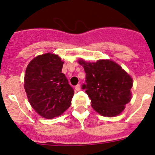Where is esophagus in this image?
Segmentation results:
<instances>
[{
    "label": "esophagus",
    "instance_id": "1",
    "mask_svg": "<svg viewBox=\"0 0 155 155\" xmlns=\"http://www.w3.org/2000/svg\"><path fill=\"white\" fill-rule=\"evenodd\" d=\"M75 90H76V91H79L81 90V86L79 85V84H77V85L75 87Z\"/></svg>",
    "mask_w": 155,
    "mask_h": 155
}]
</instances>
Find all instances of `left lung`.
Returning a JSON list of instances; mask_svg holds the SVG:
<instances>
[{
  "mask_svg": "<svg viewBox=\"0 0 155 155\" xmlns=\"http://www.w3.org/2000/svg\"><path fill=\"white\" fill-rule=\"evenodd\" d=\"M78 62L86 73L87 84L83 89H86L93 110L105 117L120 115L132 98L130 75L112 59L87 62L80 59Z\"/></svg>",
  "mask_w": 155,
  "mask_h": 155,
  "instance_id": "left-lung-1",
  "label": "left lung"
}]
</instances>
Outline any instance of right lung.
Segmentation results:
<instances>
[{
	"label": "right lung",
	"mask_w": 155,
	"mask_h": 155,
	"mask_svg": "<svg viewBox=\"0 0 155 155\" xmlns=\"http://www.w3.org/2000/svg\"><path fill=\"white\" fill-rule=\"evenodd\" d=\"M64 62L53 53L38 55L28 63L24 89L31 106L42 118L59 117L70 107L74 91L62 73Z\"/></svg>",
	"instance_id": "1"
}]
</instances>
